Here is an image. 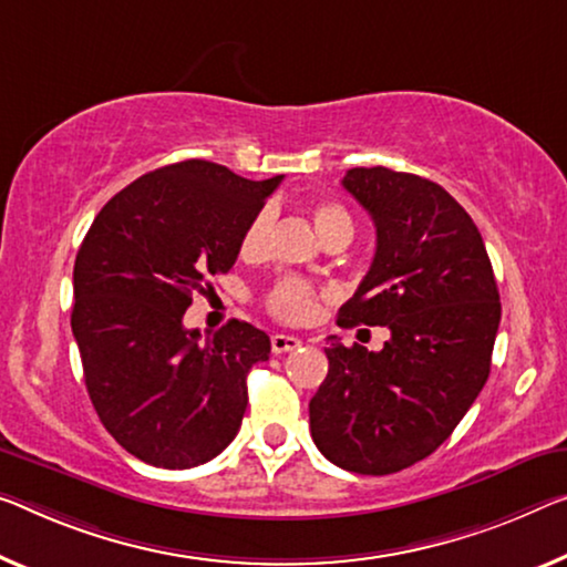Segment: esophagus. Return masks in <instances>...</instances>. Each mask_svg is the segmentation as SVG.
<instances>
[{
    "mask_svg": "<svg viewBox=\"0 0 567 567\" xmlns=\"http://www.w3.org/2000/svg\"><path fill=\"white\" fill-rule=\"evenodd\" d=\"M301 347V339L299 337H291V334H274L271 337V350L274 354H284V352H293Z\"/></svg>",
    "mask_w": 567,
    "mask_h": 567,
    "instance_id": "esophagus-1",
    "label": "esophagus"
}]
</instances>
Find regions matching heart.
<instances>
[{"instance_id":"obj_1","label":"heart","mask_w":567,"mask_h":567,"mask_svg":"<svg viewBox=\"0 0 567 567\" xmlns=\"http://www.w3.org/2000/svg\"><path fill=\"white\" fill-rule=\"evenodd\" d=\"M313 225L321 238H332V235H352V215L347 213L344 205L332 203V199H321L311 207ZM276 225V207L266 205L254 215V220L248 223L246 233L240 238V254L243 256H260L271 243V233ZM319 293L309 284L307 278L299 276H286L281 281L271 286V291L266 293V309L274 313L278 321L286 324H303L317 313Z\"/></svg>"}]
</instances>
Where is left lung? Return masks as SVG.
Masks as SVG:
<instances>
[{
    "mask_svg": "<svg viewBox=\"0 0 567 567\" xmlns=\"http://www.w3.org/2000/svg\"><path fill=\"white\" fill-rule=\"evenodd\" d=\"M342 185L378 230L368 276L339 327H388L380 352L329 337L309 403L311 439L354 474H395L431 456L482 393L502 303L482 233L441 185L388 167Z\"/></svg>",
    "mask_w": 567,
    "mask_h": 567,
    "instance_id": "1",
    "label": "left lung"
}]
</instances>
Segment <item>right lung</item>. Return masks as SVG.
<instances>
[{
    "mask_svg": "<svg viewBox=\"0 0 567 567\" xmlns=\"http://www.w3.org/2000/svg\"><path fill=\"white\" fill-rule=\"evenodd\" d=\"M281 179L177 162L113 195L85 233L71 313L85 388L106 431L146 464H205L240 429L246 378L268 360L271 339L238 319L199 339L182 317L207 278L230 271Z\"/></svg>",
    "mask_w": 567,
    "mask_h": 567,
    "instance_id": "right-lung-1",
    "label": "right lung"
}]
</instances>
